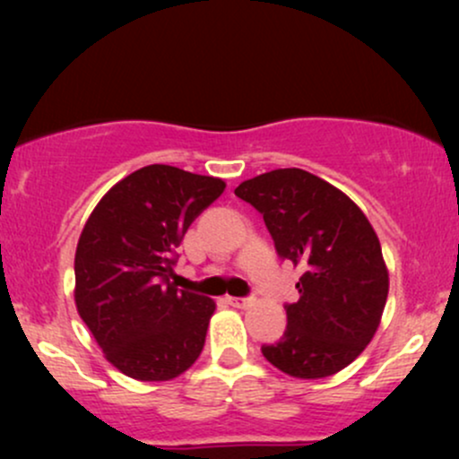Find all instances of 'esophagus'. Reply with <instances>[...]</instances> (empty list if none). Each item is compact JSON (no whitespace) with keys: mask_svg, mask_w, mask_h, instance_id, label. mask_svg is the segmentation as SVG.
<instances>
[{"mask_svg":"<svg viewBox=\"0 0 459 459\" xmlns=\"http://www.w3.org/2000/svg\"><path fill=\"white\" fill-rule=\"evenodd\" d=\"M229 302L233 304L235 308H246V307H250V304H252V298H235V296H230Z\"/></svg>","mask_w":459,"mask_h":459,"instance_id":"esophagus-1","label":"esophagus"}]
</instances>
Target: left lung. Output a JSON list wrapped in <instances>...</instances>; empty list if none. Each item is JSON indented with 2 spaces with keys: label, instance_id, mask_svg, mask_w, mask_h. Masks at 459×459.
<instances>
[{
  "label": "left lung",
  "instance_id": "8db88e82",
  "mask_svg": "<svg viewBox=\"0 0 459 459\" xmlns=\"http://www.w3.org/2000/svg\"><path fill=\"white\" fill-rule=\"evenodd\" d=\"M265 220L282 261L302 265L287 330L261 351L302 380L334 376L360 356L380 325L388 272L380 239L354 200L299 168H278L235 189Z\"/></svg>",
  "mask_w": 459,
  "mask_h": 459
}]
</instances>
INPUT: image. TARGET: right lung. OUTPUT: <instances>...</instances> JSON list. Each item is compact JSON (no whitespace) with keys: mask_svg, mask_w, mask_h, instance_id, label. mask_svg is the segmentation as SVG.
I'll use <instances>...</instances> for the list:
<instances>
[{"mask_svg":"<svg viewBox=\"0 0 459 459\" xmlns=\"http://www.w3.org/2000/svg\"><path fill=\"white\" fill-rule=\"evenodd\" d=\"M222 178L140 168L94 207L75 252V304L105 358L125 376L166 382L196 362L215 302L177 289L178 246Z\"/></svg>","mask_w":459,"mask_h":459,"instance_id":"obj_1","label":"right lung"}]
</instances>
